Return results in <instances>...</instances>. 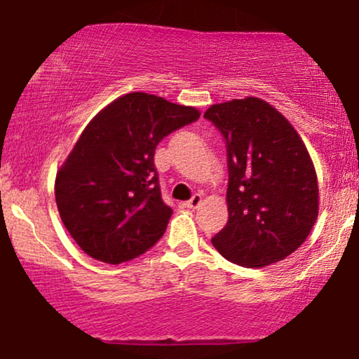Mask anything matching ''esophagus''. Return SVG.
<instances>
[{
	"label": "esophagus",
	"mask_w": 359,
	"mask_h": 359,
	"mask_svg": "<svg viewBox=\"0 0 359 359\" xmlns=\"http://www.w3.org/2000/svg\"><path fill=\"white\" fill-rule=\"evenodd\" d=\"M202 201H203L202 194H195L194 197L190 198V201H187V203H185V205H187L189 208H197L202 203Z\"/></svg>",
	"instance_id": "esophagus-1"
}]
</instances>
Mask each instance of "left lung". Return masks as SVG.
<instances>
[{"label": "left lung", "instance_id": "left-lung-1", "mask_svg": "<svg viewBox=\"0 0 359 359\" xmlns=\"http://www.w3.org/2000/svg\"><path fill=\"white\" fill-rule=\"evenodd\" d=\"M203 117L224 137L229 167V222L213 247L250 269L292 255L318 217V180L302 137L258 97L213 104Z\"/></svg>", "mask_w": 359, "mask_h": 359}]
</instances>
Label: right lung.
<instances>
[{"instance_id":"add662e5","label":"right lung","mask_w":359,"mask_h":359,"mask_svg":"<svg viewBox=\"0 0 359 359\" xmlns=\"http://www.w3.org/2000/svg\"><path fill=\"white\" fill-rule=\"evenodd\" d=\"M198 117L194 107L130 93L89 122L54 185L62 224L89 257L117 265L164 235L172 208L162 201L154 154Z\"/></svg>"}]
</instances>
